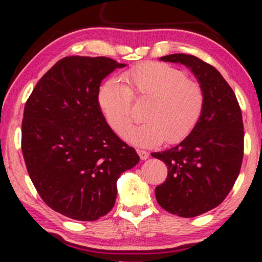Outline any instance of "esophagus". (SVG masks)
<instances>
[{
	"label": "esophagus",
	"mask_w": 262,
	"mask_h": 262,
	"mask_svg": "<svg viewBox=\"0 0 262 262\" xmlns=\"http://www.w3.org/2000/svg\"><path fill=\"white\" fill-rule=\"evenodd\" d=\"M137 152H138V154H139V156H140L141 160H146V159L149 158V152H148V151H145V150L138 149V150H137Z\"/></svg>",
	"instance_id": "obj_1"
}]
</instances>
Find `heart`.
Here are the masks:
<instances>
[{
    "label": "heart",
    "mask_w": 262,
    "mask_h": 262,
    "mask_svg": "<svg viewBox=\"0 0 262 262\" xmlns=\"http://www.w3.org/2000/svg\"><path fill=\"white\" fill-rule=\"evenodd\" d=\"M125 84L111 77L98 90V106L110 127L123 137L134 121L133 100H149L146 122L125 138L140 146L162 140L177 143L196 127L204 108L203 87L179 69L164 62H148L123 75Z\"/></svg>",
    "instance_id": "b5f03b06"
}]
</instances>
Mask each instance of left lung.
I'll list each match as a JSON object with an SVG mask.
<instances>
[{
  "instance_id": "obj_1",
  "label": "left lung",
  "mask_w": 262,
  "mask_h": 262,
  "mask_svg": "<svg viewBox=\"0 0 262 262\" xmlns=\"http://www.w3.org/2000/svg\"><path fill=\"white\" fill-rule=\"evenodd\" d=\"M191 69L204 91L202 116L179 145L151 156L169 172L155 188L158 203L179 217L192 218L215 208L233 188L244 155L242 110L229 83L203 60L187 54L162 56Z\"/></svg>"
}]
</instances>
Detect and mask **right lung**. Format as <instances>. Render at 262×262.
<instances>
[{"label": "right lung", "mask_w": 262, "mask_h": 262, "mask_svg": "<svg viewBox=\"0 0 262 262\" xmlns=\"http://www.w3.org/2000/svg\"><path fill=\"white\" fill-rule=\"evenodd\" d=\"M106 56H66L38 81L27 100L22 152L35 189L71 219L97 221L113 208L117 180L139 162L98 106L107 75L123 68Z\"/></svg>", "instance_id": "obj_1"}]
</instances>
